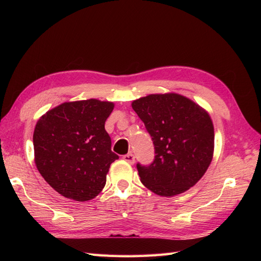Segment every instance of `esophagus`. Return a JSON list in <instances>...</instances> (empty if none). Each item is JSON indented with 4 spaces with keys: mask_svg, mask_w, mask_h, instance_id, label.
<instances>
[{
    "mask_svg": "<svg viewBox=\"0 0 261 261\" xmlns=\"http://www.w3.org/2000/svg\"><path fill=\"white\" fill-rule=\"evenodd\" d=\"M123 159L125 160L126 163H129L130 165H134L135 164V156L132 153H126L123 156Z\"/></svg>",
    "mask_w": 261,
    "mask_h": 261,
    "instance_id": "1",
    "label": "esophagus"
}]
</instances>
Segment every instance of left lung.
<instances>
[{
    "label": "left lung",
    "mask_w": 261,
    "mask_h": 261,
    "mask_svg": "<svg viewBox=\"0 0 261 261\" xmlns=\"http://www.w3.org/2000/svg\"><path fill=\"white\" fill-rule=\"evenodd\" d=\"M150 135L153 162L137 164L140 180L160 196H175L202 178L212 162L214 127L208 113L180 94H150L132 102Z\"/></svg>",
    "instance_id": "left-lung-1"
}]
</instances>
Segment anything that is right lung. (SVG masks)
<instances>
[{
  "label": "right lung",
  "mask_w": 261,
  "mask_h": 261,
  "mask_svg": "<svg viewBox=\"0 0 261 261\" xmlns=\"http://www.w3.org/2000/svg\"><path fill=\"white\" fill-rule=\"evenodd\" d=\"M113 108L95 98L65 102L38 120L35 163L60 195L85 202L102 192L111 164L119 159L104 127Z\"/></svg>",
  "instance_id": "right-lung-1"
}]
</instances>
